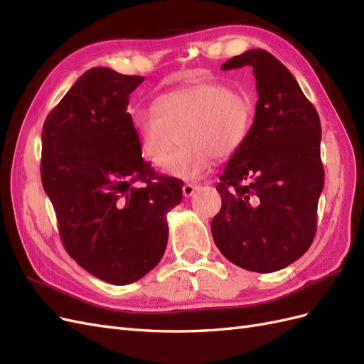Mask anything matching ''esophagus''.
<instances>
[{"label":"esophagus","instance_id":"obj_1","mask_svg":"<svg viewBox=\"0 0 364 364\" xmlns=\"http://www.w3.org/2000/svg\"><path fill=\"white\" fill-rule=\"evenodd\" d=\"M198 188H200V186H198V184H193V183L184 184V186H183V195H184V197H192L193 192L197 191Z\"/></svg>","mask_w":364,"mask_h":364}]
</instances>
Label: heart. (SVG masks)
I'll list each match as a JSON object with an SVG mask.
<instances>
[{
    "label": "heart",
    "mask_w": 364,
    "mask_h": 364,
    "mask_svg": "<svg viewBox=\"0 0 364 364\" xmlns=\"http://www.w3.org/2000/svg\"><path fill=\"white\" fill-rule=\"evenodd\" d=\"M254 118L252 100L220 81H204L166 92L154 110H136L132 119L143 154L156 167H164L181 135L183 147L167 173L197 180L208 172L212 156L226 160L243 146Z\"/></svg>",
    "instance_id": "obj_1"
}]
</instances>
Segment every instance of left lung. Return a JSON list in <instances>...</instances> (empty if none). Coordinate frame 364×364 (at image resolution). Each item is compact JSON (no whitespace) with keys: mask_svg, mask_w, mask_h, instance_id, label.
<instances>
[{"mask_svg":"<svg viewBox=\"0 0 364 364\" xmlns=\"http://www.w3.org/2000/svg\"><path fill=\"white\" fill-rule=\"evenodd\" d=\"M250 66L258 101L254 124L220 175L221 209L212 237L230 263L246 271H279L312 245L324 186L321 124L284 64L250 49L223 70Z\"/></svg>","mask_w":364,"mask_h":364,"instance_id":"obj_1","label":"left lung"}]
</instances>
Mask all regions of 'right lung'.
I'll return each mask as SVG.
<instances>
[{
	"label": "right lung",
	"mask_w": 364,
	"mask_h": 364,
	"mask_svg": "<svg viewBox=\"0 0 364 364\" xmlns=\"http://www.w3.org/2000/svg\"><path fill=\"white\" fill-rule=\"evenodd\" d=\"M143 81L89 69L41 134V181L64 249L87 272L118 286L160 263L169 238L166 215L183 198V181L156 173L141 156L127 106Z\"/></svg>",
	"instance_id": "obj_1"
}]
</instances>
